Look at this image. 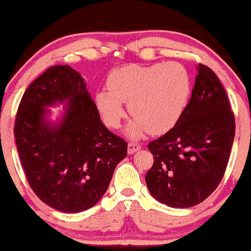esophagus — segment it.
Here are the masks:
<instances>
[{
    "label": "esophagus",
    "instance_id": "esophagus-1",
    "mask_svg": "<svg viewBox=\"0 0 251 251\" xmlns=\"http://www.w3.org/2000/svg\"><path fill=\"white\" fill-rule=\"evenodd\" d=\"M140 149H141V145L137 144V142H128L127 151H128V153H130V154L135 153V152L139 151Z\"/></svg>",
    "mask_w": 251,
    "mask_h": 251
}]
</instances>
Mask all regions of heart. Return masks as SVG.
<instances>
[{
  "label": "heart",
  "mask_w": 251,
  "mask_h": 251,
  "mask_svg": "<svg viewBox=\"0 0 251 251\" xmlns=\"http://www.w3.org/2000/svg\"><path fill=\"white\" fill-rule=\"evenodd\" d=\"M109 90L95 95V104L107 126L118 128L125 116L124 102L128 104L135 120L128 126L131 137L146 130L167 132L182 118L189 95L191 78L179 63L152 65H126L116 69L107 79Z\"/></svg>",
  "instance_id": "obj_1"
}]
</instances>
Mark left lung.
<instances>
[{"mask_svg":"<svg viewBox=\"0 0 251 251\" xmlns=\"http://www.w3.org/2000/svg\"><path fill=\"white\" fill-rule=\"evenodd\" d=\"M192 97L182 118L149 150L153 165L146 183L168 207L202 203L221 183L235 136V119L226 89L210 68L197 67Z\"/></svg>","mask_w":251,"mask_h":251,"instance_id":"obj_1","label":"left lung"}]
</instances>
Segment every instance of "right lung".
<instances>
[{
    "instance_id": "obj_1",
    "label": "right lung",
    "mask_w": 251,
    "mask_h": 251,
    "mask_svg": "<svg viewBox=\"0 0 251 251\" xmlns=\"http://www.w3.org/2000/svg\"><path fill=\"white\" fill-rule=\"evenodd\" d=\"M64 101L60 123L47 121L46 106ZM13 132L30 188L64 213L97 204L127 154V142L101 123L85 81L69 65L50 67L28 86Z\"/></svg>"
}]
</instances>
